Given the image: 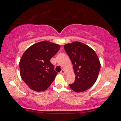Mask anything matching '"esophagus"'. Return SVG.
<instances>
[{"instance_id": "34e87169", "label": "esophagus", "mask_w": 121, "mask_h": 121, "mask_svg": "<svg viewBox=\"0 0 121 121\" xmlns=\"http://www.w3.org/2000/svg\"><path fill=\"white\" fill-rule=\"evenodd\" d=\"M61 74H63V75H65V70H63L62 69L61 71Z\"/></svg>"}]
</instances>
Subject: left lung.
<instances>
[{
  "label": "left lung",
  "instance_id": "8db88e82",
  "mask_svg": "<svg viewBox=\"0 0 121 121\" xmlns=\"http://www.w3.org/2000/svg\"><path fill=\"white\" fill-rule=\"evenodd\" d=\"M64 49L76 75L74 82L69 84L70 88L76 92L89 89L96 81L100 69L96 53L89 46L79 42L65 44Z\"/></svg>",
  "mask_w": 121,
  "mask_h": 121
}]
</instances>
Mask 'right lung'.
I'll list each match as a JSON object with an SVG mask.
<instances>
[{
	"label": "right lung",
	"instance_id": "obj_1",
	"mask_svg": "<svg viewBox=\"0 0 121 121\" xmlns=\"http://www.w3.org/2000/svg\"><path fill=\"white\" fill-rule=\"evenodd\" d=\"M60 48L59 44L45 40L32 45L24 52L19 64L20 75L30 88L40 92L50 86L57 74L50 60Z\"/></svg>",
	"mask_w": 121,
	"mask_h": 121
}]
</instances>
